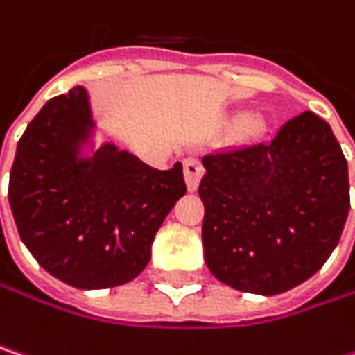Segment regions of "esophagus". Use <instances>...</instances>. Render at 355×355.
I'll return each mask as SVG.
<instances>
[{"instance_id":"1","label":"esophagus","mask_w":355,"mask_h":355,"mask_svg":"<svg viewBox=\"0 0 355 355\" xmlns=\"http://www.w3.org/2000/svg\"><path fill=\"white\" fill-rule=\"evenodd\" d=\"M201 175H203V164L197 158H187L184 160V180H187L189 191H197Z\"/></svg>"}]
</instances>
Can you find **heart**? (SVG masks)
<instances>
[{
	"label": "heart",
	"mask_w": 355,
	"mask_h": 355,
	"mask_svg": "<svg viewBox=\"0 0 355 355\" xmlns=\"http://www.w3.org/2000/svg\"><path fill=\"white\" fill-rule=\"evenodd\" d=\"M267 129V119L263 112H245L236 119L234 123V137L239 141H252L257 137H261Z\"/></svg>",
	"instance_id": "b5f03b06"
}]
</instances>
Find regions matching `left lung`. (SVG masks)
<instances>
[{
	"instance_id": "obj_1",
	"label": "left lung",
	"mask_w": 355,
	"mask_h": 355,
	"mask_svg": "<svg viewBox=\"0 0 355 355\" xmlns=\"http://www.w3.org/2000/svg\"><path fill=\"white\" fill-rule=\"evenodd\" d=\"M203 166V259L216 279L275 296L324 265L349 214L347 162L327 121L306 110L271 144L207 154Z\"/></svg>"
}]
</instances>
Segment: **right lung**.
Returning a JSON list of instances; mask_svg holds the SVG:
<instances>
[{"mask_svg":"<svg viewBox=\"0 0 355 355\" xmlns=\"http://www.w3.org/2000/svg\"><path fill=\"white\" fill-rule=\"evenodd\" d=\"M182 164L152 168L114 141L96 144L84 86L51 98L18 141L8 199L38 265L80 290L135 279L184 195Z\"/></svg>","mask_w":355,"mask_h":355,"instance_id":"obj_1","label":"right lung"}]
</instances>
